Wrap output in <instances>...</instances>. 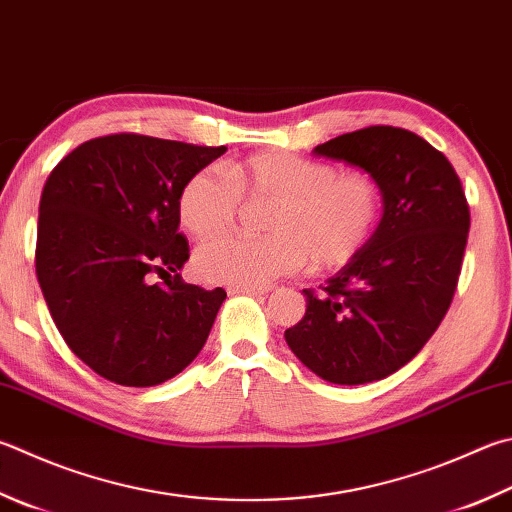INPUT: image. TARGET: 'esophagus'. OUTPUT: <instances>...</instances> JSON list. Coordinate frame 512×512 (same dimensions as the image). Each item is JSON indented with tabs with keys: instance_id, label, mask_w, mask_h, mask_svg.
Here are the masks:
<instances>
[{
	"instance_id": "1",
	"label": "esophagus",
	"mask_w": 512,
	"mask_h": 512,
	"mask_svg": "<svg viewBox=\"0 0 512 512\" xmlns=\"http://www.w3.org/2000/svg\"><path fill=\"white\" fill-rule=\"evenodd\" d=\"M228 295H264L271 291L268 286H228Z\"/></svg>"
}]
</instances>
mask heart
Here are the masks:
<instances>
[{
    "label": "heart",
    "mask_w": 512,
    "mask_h": 512,
    "mask_svg": "<svg viewBox=\"0 0 512 512\" xmlns=\"http://www.w3.org/2000/svg\"><path fill=\"white\" fill-rule=\"evenodd\" d=\"M241 197L275 199L266 219L273 235L206 241L194 257L203 280L262 286L309 259L318 271L342 268L367 248L383 215V188L369 172L259 152L226 165L224 174L201 170L190 176L179 197L181 224L199 239L219 235L235 221Z\"/></svg>",
    "instance_id": "heart-1"
}]
</instances>
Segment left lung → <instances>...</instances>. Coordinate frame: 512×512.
<instances>
[{
    "instance_id": "8db88e82",
    "label": "left lung",
    "mask_w": 512,
    "mask_h": 512,
    "mask_svg": "<svg viewBox=\"0 0 512 512\" xmlns=\"http://www.w3.org/2000/svg\"><path fill=\"white\" fill-rule=\"evenodd\" d=\"M313 152L376 176L383 219L320 295L304 288L306 313L284 338L315 376L365 385L407 365L439 329L457 291L470 208L452 163L407 129L365 127Z\"/></svg>"
}]
</instances>
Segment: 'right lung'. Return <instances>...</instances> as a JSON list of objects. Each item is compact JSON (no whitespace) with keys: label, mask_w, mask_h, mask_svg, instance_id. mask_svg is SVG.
I'll return each instance as SVG.
<instances>
[{"label":"right lung","mask_w":512,"mask_h":512,"mask_svg":"<svg viewBox=\"0 0 512 512\" xmlns=\"http://www.w3.org/2000/svg\"><path fill=\"white\" fill-rule=\"evenodd\" d=\"M224 152L111 134L76 147L44 183L37 282L69 349L111 383L161 385L206 345L226 291L181 280L179 197Z\"/></svg>","instance_id":"add662e5"}]
</instances>
